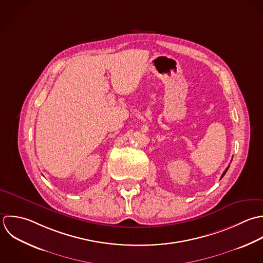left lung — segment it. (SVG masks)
<instances>
[{"label": "left lung", "instance_id": "8db88e82", "mask_svg": "<svg viewBox=\"0 0 263 263\" xmlns=\"http://www.w3.org/2000/svg\"><path fill=\"white\" fill-rule=\"evenodd\" d=\"M229 168H230V166H229V167H228V168H227V169H226V170H224V172H223V173H222V175H221V178H222V177H223V176H224V175H226V173H227V171H228V170H229Z\"/></svg>", "mask_w": 263, "mask_h": 263}]
</instances>
